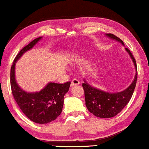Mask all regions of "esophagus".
Returning <instances> with one entry per match:
<instances>
[{"instance_id": "obj_1", "label": "esophagus", "mask_w": 149, "mask_h": 149, "mask_svg": "<svg viewBox=\"0 0 149 149\" xmlns=\"http://www.w3.org/2000/svg\"><path fill=\"white\" fill-rule=\"evenodd\" d=\"M79 84H80L79 80H78V79H76V78H74V79H73L72 81H71V86L73 87V86H75V85H79Z\"/></svg>"}]
</instances>
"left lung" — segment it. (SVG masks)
<instances>
[{
  "instance_id": "1",
  "label": "left lung",
  "mask_w": 149,
  "mask_h": 149,
  "mask_svg": "<svg viewBox=\"0 0 149 149\" xmlns=\"http://www.w3.org/2000/svg\"><path fill=\"white\" fill-rule=\"evenodd\" d=\"M106 35L125 45L123 40L113 34L106 33ZM125 49L130 54L136 69L134 80L127 89L122 92L111 93L94 88L89 85L85 80H84V83L82 85L85 92V105L89 111L97 117L108 118L116 116L127 105L132 96L137 80V67L135 59L130 49L127 48Z\"/></svg>"
}]
</instances>
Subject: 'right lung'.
<instances>
[{
  "label": "right lung",
  "instance_id": "1",
  "mask_svg": "<svg viewBox=\"0 0 149 149\" xmlns=\"http://www.w3.org/2000/svg\"><path fill=\"white\" fill-rule=\"evenodd\" d=\"M42 37L37 38L22 48L15 57L10 70V85L13 97L24 115L36 123L47 124L61 114L65 94L69 91L71 82L64 84L49 83L39 92H27L19 86L15 79V63L24 53L29 50Z\"/></svg>",
  "mask_w": 149,
  "mask_h": 149
}]
</instances>
